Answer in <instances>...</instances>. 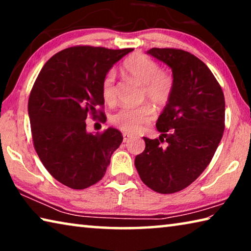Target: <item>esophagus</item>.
<instances>
[{"instance_id":"esophagus-1","label":"esophagus","mask_w":251,"mask_h":251,"mask_svg":"<svg viewBox=\"0 0 251 251\" xmlns=\"http://www.w3.org/2000/svg\"><path fill=\"white\" fill-rule=\"evenodd\" d=\"M131 137H133V136H131L130 134H127V133L123 134V138H124V142H128Z\"/></svg>"}]
</instances>
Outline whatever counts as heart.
Segmentation results:
<instances>
[{"label": "heart", "instance_id": "1", "mask_svg": "<svg viewBox=\"0 0 251 251\" xmlns=\"http://www.w3.org/2000/svg\"><path fill=\"white\" fill-rule=\"evenodd\" d=\"M126 75L143 84V97L156 106H164L171 99L174 90V77L167 72L160 71L158 63L143 54H131L122 65ZM105 103H115V73L109 71L100 85ZM154 110L150 105L139 107H125L110 117L112 124L125 133L135 134L151 121Z\"/></svg>", "mask_w": 251, "mask_h": 251}]
</instances>
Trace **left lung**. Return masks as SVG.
<instances>
[{
  "instance_id": "1",
  "label": "left lung",
  "mask_w": 251,
  "mask_h": 251,
  "mask_svg": "<svg viewBox=\"0 0 251 251\" xmlns=\"http://www.w3.org/2000/svg\"><path fill=\"white\" fill-rule=\"evenodd\" d=\"M147 54L171 67L174 90L156 123L159 138L144 137L145 151L136 156L135 167L154 192L173 194L196 180L214 157L225 129V97L195 55L156 48Z\"/></svg>"
}]
</instances>
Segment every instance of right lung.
<instances>
[{
    "mask_svg": "<svg viewBox=\"0 0 251 251\" xmlns=\"http://www.w3.org/2000/svg\"><path fill=\"white\" fill-rule=\"evenodd\" d=\"M133 49L109 50L73 46L45 63L28 99L34 148L42 164L57 181L84 189L104 177L110 157L123 142L109 127L88 133L86 118L106 116L100 85L116 62Z\"/></svg>",
    "mask_w": 251,
    "mask_h": 251,
    "instance_id": "obj_1",
    "label": "right lung"
}]
</instances>
